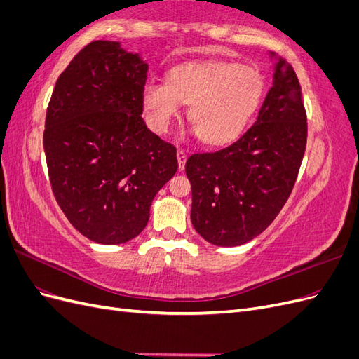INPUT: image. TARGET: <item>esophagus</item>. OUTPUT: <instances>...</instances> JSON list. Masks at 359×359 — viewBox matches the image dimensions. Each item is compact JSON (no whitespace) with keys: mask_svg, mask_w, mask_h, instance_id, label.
<instances>
[{"mask_svg":"<svg viewBox=\"0 0 359 359\" xmlns=\"http://www.w3.org/2000/svg\"><path fill=\"white\" fill-rule=\"evenodd\" d=\"M177 158H178V168H180V170H182L184 166H186L187 151L182 149V148H178V151H177Z\"/></svg>","mask_w":359,"mask_h":359,"instance_id":"1","label":"esophagus"}]
</instances>
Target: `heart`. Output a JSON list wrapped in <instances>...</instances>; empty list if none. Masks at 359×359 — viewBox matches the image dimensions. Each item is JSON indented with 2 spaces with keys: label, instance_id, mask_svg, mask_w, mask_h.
<instances>
[{
  "label": "heart",
  "instance_id": "heart-1",
  "mask_svg": "<svg viewBox=\"0 0 359 359\" xmlns=\"http://www.w3.org/2000/svg\"><path fill=\"white\" fill-rule=\"evenodd\" d=\"M264 79L235 62L186 64L169 72L168 82L148 79L142 88L148 123L166 133L189 103V121L205 144L219 145L241 132L264 95Z\"/></svg>",
  "mask_w": 359,
  "mask_h": 359
}]
</instances>
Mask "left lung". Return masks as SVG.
<instances>
[{
    "label": "left lung",
    "instance_id": "obj_1",
    "mask_svg": "<svg viewBox=\"0 0 359 359\" xmlns=\"http://www.w3.org/2000/svg\"><path fill=\"white\" fill-rule=\"evenodd\" d=\"M307 145V114L297 73L277 61L257 119L233 142L186 161L191 223L214 245L262 233L289 199Z\"/></svg>",
    "mask_w": 359,
    "mask_h": 359
}]
</instances>
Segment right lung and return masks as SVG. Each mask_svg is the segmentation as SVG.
<instances>
[{
	"label": "right lung",
	"mask_w": 359,
	"mask_h": 359,
	"mask_svg": "<svg viewBox=\"0 0 359 359\" xmlns=\"http://www.w3.org/2000/svg\"><path fill=\"white\" fill-rule=\"evenodd\" d=\"M148 64L118 41L83 46L57 79L43 148L52 193L88 240L121 244L149 219L157 191L175 175L177 148L147 127Z\"/></svg>",
	"instance_id": "1"
}]
</instances>
